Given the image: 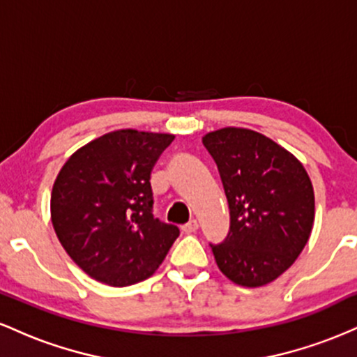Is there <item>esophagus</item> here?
Wrapping results in <instances>:
<instances>
[{
	"label": "esophagus",
	"instance_id": "1",
	"mask_svg": "<svg viewBox=\"0 0 357 357\" xmlns=\"http://www.w3.org/2000/svg\"><path fill=\"white\" fill-rule=\"evenodd\" d=\"M181 230H183V233H186V235H190V233H195L196 230H198V221H196V220H191L190 223L183 225Z\"/></svg>",
	"mask_w": 357,
	"mask_h": 357
}]
</instances>
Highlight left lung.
Masks as SVG:
<instances>
[{
  "label": "left lung",
  "instance_id": "8db88e82",
  "mask_svg": "<svg viewBox=\"0 0 357 357\" xmlns=\"http://www.w3.org/2000/svg\"><path fill=\"white\" fill-rule=\"evenodd\" d=\"M218 166L230 208V231L211 245L233 284L261 287L297 260L314 227V188L305 167L275 141L245 127L203 136Z\"/></svg>",
  "mask_w": 357,
  "mask_h": 357
}]
</instances>
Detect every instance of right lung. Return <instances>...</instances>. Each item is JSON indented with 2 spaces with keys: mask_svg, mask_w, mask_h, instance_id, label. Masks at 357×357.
Segmentation results:
<instances>
[{
  "mask_svg": "<svg viewBox=\"0 0 357 357\" xmlns=\"http://www.w3.org/2000/svg\"><path fill=\"white\" fill-rule=\"evenodd\" d=\"M173 134L121 129L77 149L53 183L52 223L61 247L102 284L146 280L162 264L178 227L153 216L151 171Z\"/></svg>",
  "mask_w": 357,
  "mask_h": 357,
  "instance_id": "add662e5",
  "label": "right lung"
}]
</instances>
